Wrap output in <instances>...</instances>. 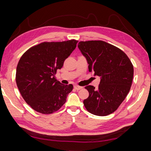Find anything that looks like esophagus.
Returning a JSON list of instances; mask_svg holds the SVG:
<instances>
[{"label": "esophagus", "mask_w": 151, "mask_h": 151, "mask_svg": "<svg viewBox=\"0 0 151 151\" xmlns=\"http://www.w3.org/2000/svg\"><path fill=\"white\" fill-rule=\"evenodd\" d=\"M74 88H75L76 89V90H77V91L81 90V89L83 88V87H82V86H78V85H75V86H74Z\"/></svg>", "instance_id": "1"}]
</instances>
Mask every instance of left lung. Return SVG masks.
Here are the masks:
<instances>
[{
	"label": "left lung",
	"instance_id": "left-lung-1",
	"mask_svg": "<svg viewBox=\"0 0 151 151\" xmlns=\"http://www.w3.org/2000/svg\"><path fill=\"white\" fill-rule=\"evenodd\" d=\"M78 47L87 60L89 72L101 77L97 88L85 86L89 96L84 105L94 115H109L118 109L131 89L132 64L123 51L103 40L81 41Z\"/></svg>",
	"mask_w": 151,
	"mask_h": 151
}]
</instances>
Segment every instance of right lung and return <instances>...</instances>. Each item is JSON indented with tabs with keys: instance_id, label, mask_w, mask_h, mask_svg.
I'll return each instance as SVG.
<instances>
[{
	"instance_id": "add662e5",
	"label": "right lung",
	"mask_w": 151,
	"mask_h": 151,
	"mask_svg": "<svg viewBox=\"0 0 151 151\" xmlns=\"http://www.w3.org/2000/svg\"><path fill=\"white\" fill-rule=\"evenodd\" d=\"M78 40L44 42L30 48L20 58L16 83L20 94L32 109L48 114L65 103L73 86L57 81V69L75 49Z\"/></svg>"
}]
</instances>
